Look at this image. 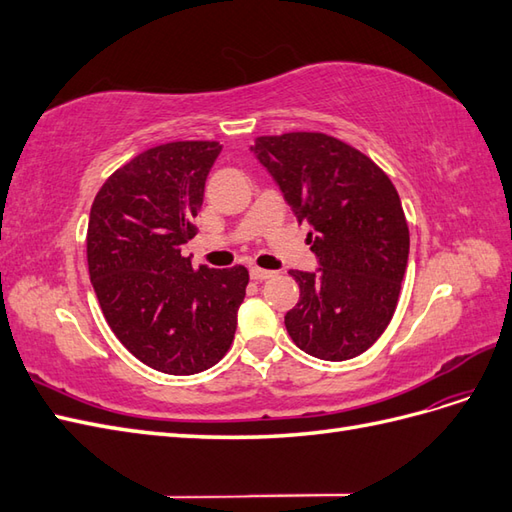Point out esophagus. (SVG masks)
<instances>
[{
  "mask_svg": "<svg viewBox=\"0 0 512 512\" xmlns=\"http://www.w3.org/2000/svg\"><path fill=\"white\" fill-rule=\"evenodd\" d=\"M275 273L273 271H267V269H260V267H252L250 269V277L256 282H262V280H269V277H273Z\"/></svg>",
  "mask_w": 512,
  "mask_h": 512,
  "instance_id": "obj_1",
  "label": "esophagus"
}]
</instances>
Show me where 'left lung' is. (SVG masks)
Masks as SVG:
<instances>
[{
    "instance_id": "1",
    "label": "left lung",
    "mask_w": 512,
    "mask_h": 512,
    "mask_svg": "<svg viewBox=\"0 0 512 512\" xmlns=\"http://www.w3.org/2000/svg\"><path fill=\"white\" fill-rule=\"evenodd\" d=\"M252 151L297 215L318 271H290L299 303L284 316L292 342L322 361L374 346L395 314L410 232L384 170L322 132L258 136Z\"/></svg>"
}]
</instances>
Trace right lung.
<instances>
[{"instance_id": "1", "label": "right lung", "mask_w": 512, "mask_h": 512, "mask_svg": "<svg viewBox=\"0 0 512 512\" xmlns=\"http://www.w3.org/2000/svg\"><path fill=\"white\" fill-rule=\"evenodd\" d=\"M215 141H177L138 153L104 181L87 226L89 277L102 314L138 361L170 376L218 363L237 331L250 273L192 267Z\"/></svg>"}]
</instances>
